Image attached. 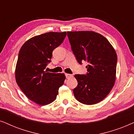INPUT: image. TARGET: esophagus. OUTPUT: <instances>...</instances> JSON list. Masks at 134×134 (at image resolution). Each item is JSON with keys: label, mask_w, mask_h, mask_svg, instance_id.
<instances>
[{"label": "esophagus", "mask_w": 134, "mask_h": 134, "mask_svg": "<svg viewBox=\"0 0 134 134\" xmlns=\"http://www.w3.org/2000/svg\"><path fill=\"white\" fill-rule=\"evenodd\" d=\"M65 76H66V79H70V78H72L73 77V75L72 74H65Z\"/></svg>", "instance_id": "1"}]
</instances>
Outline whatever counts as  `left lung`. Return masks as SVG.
I'll return each instance as SVG.
<instances>
[{
  "mask_svg": "<svg viewBox=\"0 0 134 134\" xmlns=\"http://www.w3.org/2000/svg\"><path fill=\"white\" fill-rule=\"evenodd\" d=\"M71 49L79 63L87 61V74H76L78 85L75 98L86 105L103 100L110 92L116 79L117 55L110 42L93 31L68 32Z\"/></svg>",
  "mask_w": 134,
  "mask_h": 134,
  "instance_id": "obj_1",
  "label": "left lung"
}]
</instances>
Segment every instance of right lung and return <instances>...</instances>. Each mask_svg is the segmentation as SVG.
I'll return each mask as SVG.
<instances>
[{"label":"right lung","mask_w":134,"mask_h":134,"mask_svg":"<svg viewBox=\"0 0 134 134\" xmlns=\"http://www.w3.org/2000/svg\"><path fill=\"white\" fill-rule=\"evenodd\" d=\"M66 32H47L25 42L20 49L15 69L18 86L27 98L41 105L55 100L58 89L64 83L63 73L45 70L52 52L63 43Z\"/></svg>","instance_id":"1"}]
</instances>
